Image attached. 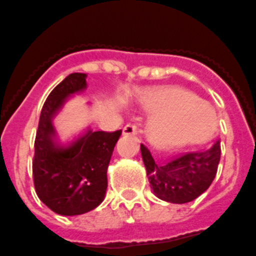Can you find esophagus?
Here are the masks:
<instances>
[{
	"label": "esophagus",
	"instance_id": "obj_1",
	"mask_svg": "<svg viewBox=\"0 0 256 256\" xmlns=\"http://www.w3.org/2000/svg\"><path fill=\"white\" fill-rule=\"evenodd\" d=\"M136 134H138V128H136V125L128 124V125H126L125 128H122V135H136Z\"/></svg>",
	"mask_w": 256,
	"mask_h": 256
}]
</instances>
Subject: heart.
<instances>
[{"mask_svg": "<svg viewBox=\"0 0 256 256\" xmlns=\"http://www.w3.org/2000/svg\"><path fill=\"white\" fill-rule=\"evenodd\" d=\"M142 104L149 112H155L148 136L162 149L204 142L217 128L214 107L182 88L148 90L142 94Z\"/></svg>", "mask_w": 256, "mask_h": 256, "instance_id": "heart-1", "label": "heart"}]
</instances>
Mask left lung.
Instances as JSON below:
<instances>
[{
  "label": "left lung",
  "instance_id": "left-lung-1",
  "mask_svg": "<svg viewBox=\"0 0 256 256\" xmlns=\"http://www.w3.org/2000/svg\"><path fill=\"white\" fill-rule=\"evenodd\" d=\"M150 187L158 198L170 204H188L208 190L221 156L217 140L202 152L180 155L166 164H156L149 150L140 145Z\"/></svg>",
  "mask_w": 256,
  "mask_h": 256
}]
</instances>
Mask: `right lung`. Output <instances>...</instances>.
I'll use <instances>...</instances> for the list:
<instances>
[{
  "label": "right lung",
  "instance_id": "right-lung-1",
  "mask_svg": "<svg viewBox=\"0 0 256 256\" xmlns=\"http://www.w3.org/2000/svg\"><path fill=\"white\" fill-rule=\"evenodd\" d=\"M87 74L72 73L48 96L40 114L32 163L35 190L45 206L62 216L98 207L107 190V168L121 130L90 126L69 142L60 140L54 120L73 96L87 90Z\"/></svg>",
  "mask_w": 256,
  "mask_h": 256
}]
</instances>
